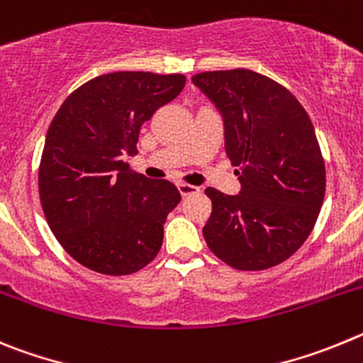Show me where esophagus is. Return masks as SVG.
<instances>
[{
	"label": "esophagus",
	"mask_w": 363,
	"mask_h": 363,
	"mask_svg": "<svg viewBox=\"0 0 363 363\" xmlns=\"http://www.w3.org/2000/svg\"><path fill=\"white\" fill-rule=\"evenodd\" d=\"M177 188H179V191H181L182 197H189V195H197L199 191H201V189H199L197 186H194V184H184V182H179Z\"/></svg>",
	"instance_id": "obj_1"
}]
</instances>
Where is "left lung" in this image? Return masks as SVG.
Segmentation results:
<instances>
[{"instance_id": "1", "label": "left lung", "mask_w": 363, "mask_h": 363, "mask_svg": "<svg viewBox=\"0 0 363 363\" xmlns=\"http://www.w3.org/2000/svg\"><path fill=\"white\" fill-rule=\"evenodd\" d=\"M224 121V148L238 195L206 188L211 215L202 235L222 262L260 271L306 242L325 195V164L308 112L287 88L253 70L191 77Z\"/></svg>"}]
</instances>
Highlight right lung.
<instances>
[{
    "label": "right lung",
    "instance_id": "right-lung-1",
    "mask_svg": "<svg viewBox=\"0 0 363 363\" xmlns=\"http://www.w3.org/2000/svg\"><path fill=\"white\" fill-rule=\"evenodd\" d=\"M182 74L112 72L70 94L48 126L39 199L72 259L103 275H130L155 259L166 217L181 202L169 181L132 172L139 132L181 94Z\"/></svg>",
    "mask_w": 363,
    "mask_h": 363
}]
</instances>
